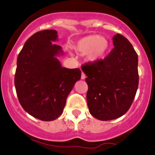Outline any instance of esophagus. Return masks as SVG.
<instances>
[{
	"instance_id": "34e87169",
	"label": "esophagus",
	"mask_w": 155,
	"mask_h": 155,
	"mask_svg": "<svg viewBox=\"0 0 155 155\" xmlns=\"http://www.w3.org/2000/svg\"><path fill=\"white\" fill-rule=\"evenodd\" d=\"M85 78H86V74H85L84 73H83V72H82V74H81V79L84 80Z\"/></svg>"
}]
</instances>
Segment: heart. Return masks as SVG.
I'll return each instance as SVG.
<instances>
[{
	"label": "heart",
	"mask_w": 155,
	"mask_h": 155,
	"mask_svg": "<svg viewBox=\"0 0 155 155\" xmlns=\"http://www.w3.org/2000/svg\"><path fill=\"white\" fill-rule=\"evenodd\" d=\"M74 48L80 54H86L88 62L95 63L107 54L110 48V41L106 37L94 34L78 40Z\"/></svg>",
	"instance_id": "b5f03b06"
}]
</instances>
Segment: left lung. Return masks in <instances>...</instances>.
<instances>
[{
  "mask_svg": "<svg viewBox=\"0 0 155 155\" xmlns=\"http://www.w3.org/2000/svg\"><path fill=\"white\" fill-rule=\"evenodd\" d=\"M113 43L114 48L103 60L82 67L87 76L88 110L102 121L126 114L138 86V58L133 45L119 34L113 37Z\"/></svg>",
  "mask_w": 155,
  "mask_h": 155,
  "instance_id": "obj_1",
  "label": "left lung"
}]
</instances>
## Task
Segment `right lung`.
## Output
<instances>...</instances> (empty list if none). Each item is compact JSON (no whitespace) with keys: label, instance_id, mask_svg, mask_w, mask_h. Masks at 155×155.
Returning a JSON list of instances; mask_svg holds the SVG:
<instances>
[{"label":"right lung","instance_id":"1","mask_svg":"<svg viewBox=\"0 0 155 155\" xmlns=\"http://www.w3.org/2000/svg\"><path fill=\"white\" fill-rule=\"evenodd\" d=\"M55 30H44L32 35L19 53L15 86L19 102L31 116L41 121H53L61 115L66 100L81 79L80 69L62 67L57 57L62 48Z\"/></svg>","mask_w":155,"mask_h":155}]
</instances>
